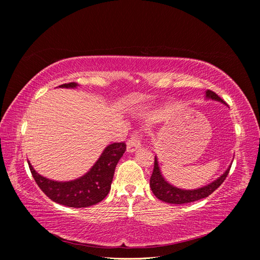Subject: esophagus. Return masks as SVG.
<instances>
[{"instance_id":"1","label":"esophagus","mask_w":260,"mask_h":260,"mask_svg":"<svg viewBox=\"0 0 260 260\" xmlns=\"http://www.w3.org/2000/svg\"><path fill=\"white\" fill-rule=\"evenodd\" d=\"M141 145H142L141 135H139L138 132L133 133V135H131L130 139L127 141V152L128 153L136 152L139 147H141Z\"/></svg>"}]
</instances>
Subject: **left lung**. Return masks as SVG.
<instances>
[{
  "label": "left lung",
  "mask_w": 260,
  "mask_h": 260,
  "mask_svg": "<svg viewBox=\"0 0 260 260\" xmlns=\"http://www.w3.org/2000/svg\"><path fill=\"white\" fill-rule=\"evenodd\" d=\"M206 98L211 99L215 101H219L221 103L225 104V102L219 98L214 91L207 90L206 91ZM231 166L225 170L222 176H220L214 182L209 183L206 186H203L201 188H196V190H181L174 185L169 184L166 180H165L160 174V170L158 167V161L155 157L154 161V169L153 174L151 176V180H149V186L152 188V192L156 196L157 199H159L162 202H166L169 204H186V203H192L195 201H199L202 199H205L209 196L212 192L216 191L217 188L223 183V181L229 175Z\"/></svg>",
  "instance_id": "obj_1"
}]
</instances>
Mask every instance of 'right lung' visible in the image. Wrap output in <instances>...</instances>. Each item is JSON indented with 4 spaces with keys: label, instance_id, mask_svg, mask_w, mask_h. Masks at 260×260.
Segmentation results:
<instances>
[{
    "label": "right lung",
    "instance_id": "right-lung-1",
    "mask_svg": "<svg viewBox=\"0 0 260 260\" xmlns=\"http://www.w3.org/2000/svg\"><path fill=\"white\" fill-rule=\"evenodd\" d=\"M59 86L76 88L77 83L69 82ZM124 151V142L108 145L88 174L69 182H57L46 179L37 174L30 164L29 168L38 186L53 202L74 208L89 207L103 201L107 196L111 190L116 165Z\"/></svg>",
    "mask_w": 260,
    "mask_h": 260
}]
</instances>
